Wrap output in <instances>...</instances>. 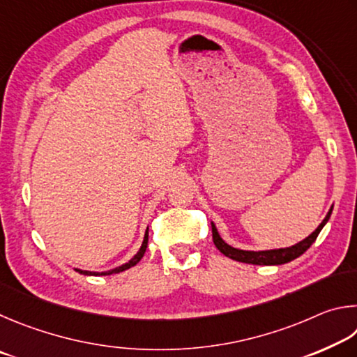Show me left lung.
Here are the masks:
<instances>
[{"instance_id":"8db88e82","label":"left lung","mask_w":357,"mask_h":357,"mask_svg":"<svg viewBox=\"0 0 357 357\" xmlns=\"http://www.w3.org/2000/svg\"><path fill=\"white\" fill-rule=\"evenodd\" d=\"M331 213H333V207H331L326 218L321 221L320 226L315 229V232H312L307 238H304L303 241H299L290 248L271 249V251H243V249L232 248L221 238L213 222H211V234H213L215 246L220 249V252H222L229 259L243 261V264H251V265H284L298 259L299 255H303L305 251H307V249L312 246V243L317 240L318 234L321 232L324 224L329 221Z\"/></svg>"}]
</instances>
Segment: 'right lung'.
I'll return each instance as SVG.
<instances>
[{
	"label": "right lung",
	"instance_id": "1",
	"mask_svg": "<svg viewBox=\"0 0 357 357\" xmlns=\"http://www.w3.org/2000/svg\"><path fill=\"white\" fill-rule=\"evenodd\" d=\"M147 243H149V229L146 230V235H144V240H142V245H141V248H139V251H137V254L135 255V257L131 259V260H128L127 264L117 266V268H114V270L102 271V273H96V271H81V270H77V271L81 273V274H84V276H109V274L122 273V271H125V270H128V268L135 266V265L137 264V261H139V260L142 259V255H144V252H146V249H147Z\"/></svg>",
	"mask_w": 357,
	"mask_h": 357
}]
</instances>
